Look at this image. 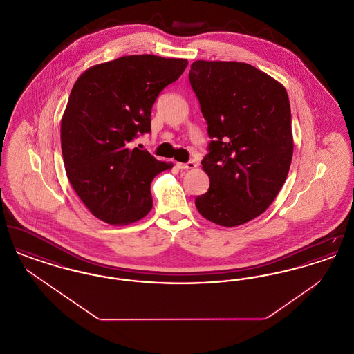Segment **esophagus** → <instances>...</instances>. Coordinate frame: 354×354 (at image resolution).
<instances>
[{"mask_svg":"<svg viewBox=\"0 0 354 354\" xmlns=\"http://www.w3.org/2000/svg\"><path fill=\"white\" fill-rule=\"evenodd\" d=\"M176 166H178V169H195L198 165L194 160H189L187 163H176Z\"/></svg>","mask_w":354,"mask_h":354,"instance_id":"1","label":"esophagus"}]
</instances>
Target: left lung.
Segmentation results:
<instances>
[{
    "label": "left lung",
    "instance_id": "8db88e82",
    "mask_svg": "<svg viewBox=\"0 0 354 354\" xmlns=\"http://www.w3.org/2000/svg\"><path fill=\"white\" fill-rule=\"evenodd\" d=\"M188 78L211 138L202 160L209 188L195 205L215 224H244L270 207L290 167L293 138L286 90L243 62L195 61Z\"/></svg>",
    "mask_w": 354,
    "mask_h": 354
}]
</instances>
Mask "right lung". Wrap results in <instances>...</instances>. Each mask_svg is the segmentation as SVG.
Listing matches in <instances>:
<instances>
[{"mask_svg": "<svg viewBox=\"0 0 354 354\" xmlns=\"http://www.w3.org/2000/svg\"><path fill=\"white\" fill-rule=\"evenodd\" d=\"M187 59L126 55L86 70L73 86L61 122L68 182L88 211L113 225L145 218L152 179L172 163L130 143L151 131V109Z\"/></svg>", "mask_w": 354, "mask_h": 354, "instance_id": "1", "label": "right lung"}]
</instances>
